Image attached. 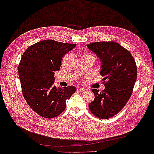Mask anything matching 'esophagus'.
Masks as SVG:
<instances>
[{
    "mask_svg": "<svg viewBox=\"0 0 154 154\" xmlns=\"http://www.w3.org/2000/svg\"><path fill=\"white\" fill-rule=\"evenodd\" d=\"M78 91L79 92H81V93H85L87 91V89H85V88H79L77 89Z\"/></svg>",
    "mask_w": 154,
    "mask_h": 154,
    "instance_id": "1",
    "label": "esophagus"
}]
</instances>
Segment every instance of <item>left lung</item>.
Segmentation results:
<instances>
[{
    "instance_id": "left-lung-1",
    "label": "left lung",
    "mask_w": 154,
    "mask_h": 154,
    "mask_svg": "<svg viewBox=\"0 0 154 154\" xmlns=\"http://www.w3.org/2000/svg\"><path fill=\"white\" fill-rule=\"evenodd\" d=\"M101 61L100 73L105 89H93L95 99L88 108L95 116L107 119L124 107L131 96L137 77V67L130 51L114 41L87 44Z\"/></svg>"
}]
</instances>
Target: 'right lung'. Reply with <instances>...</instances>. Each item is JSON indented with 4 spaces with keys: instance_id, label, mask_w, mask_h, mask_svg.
<instances>
[{
    "instance_id": "1",
    "label": "right lung",
    "mask_w": 154,
    "mask_h": 154,
    "mask_svg": "<svg viewBox=\"0 0 154 154\" xmlns=\"http://www.w3.org/2000/svg\"><path fill=\"white\" fill-rule=\"evenodd\" d=\"M75 44L43 40L26 49L18 65V75L25 100L37 114L45 119L60 115L66 100L76 91L75 86L57 88L55 72L59 71L63 57Z\"/></svg>"
}]
</instances>
